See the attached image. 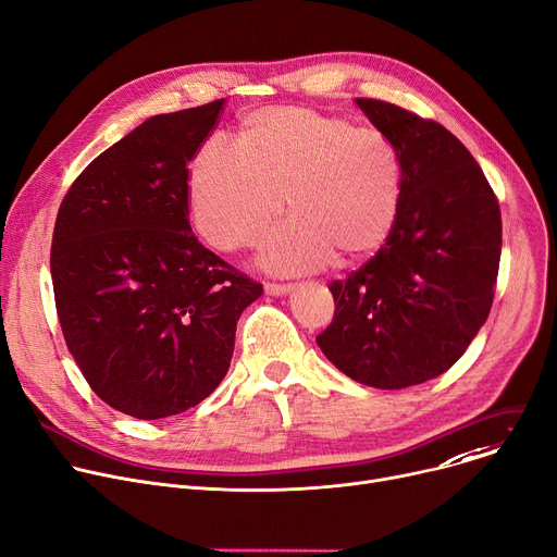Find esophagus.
I'll return each instance as SVG.
<instances>
[{
  "mask_svg": "<svg viewBox=\"0 0 557 557\" xmlns=\"http://www.w3.org/2000/svg\"><path fill=\"white\" fill-rule=\"evenodd\" d=\"M264 290H267L269 295H286V293L293 290V284H275V282H269V284L264 286Z\"/></svg>",
  "mask_w": 557,
  "mask_h": 557,
  "instance_id": "obj_1",
  "label": "esophagus"
}]
</instances>
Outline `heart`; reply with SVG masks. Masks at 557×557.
Segmentation results:
<instances>
[{
  "label": "heart",
  "mask_w": 557,
  "mask_h": 557,
  "mask_svg": "<svg viewBox=\"0 0 557 557\" xmlns=\"http://www.w3.org/2000/svg\"><path fill=\"white\" fill-rule=\"evenodd\" d=\"M199 233L221 250L259 242L286 206L293 219L264 246L275 273H305L372 257L389 239L403 201V161L381 132L309 107L248 114L235 147L208 140L190 161Z\"/></svg>",
  "instance_id": "1"
}]
</instances>
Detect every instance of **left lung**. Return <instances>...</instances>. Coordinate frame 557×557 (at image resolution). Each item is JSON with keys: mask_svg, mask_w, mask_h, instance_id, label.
Masks as SVG:
<instances>
[{"mask_svg": "<svg viewBox=\"0 0 557 557\" xmlns=\"http://www.w3.org/2000/svg\"><path fill=\"white\" fill-rule=\"evenodd\" d=\"M403 161V201L385 246L333 293L315 338L356 383L403 389L436 379L486 322L502 255L497 197L446 127L374 98H356Z\"/></svg>", "mask_w": 557, "mask_h": 557, "instance_id": "obj_1", "label": "left lung"}]
</instances>
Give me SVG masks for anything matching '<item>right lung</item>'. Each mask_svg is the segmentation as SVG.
I'll return each mask as SVG.
<instances>
[{"label":"right lung","mask_w":557,"mask_h":557,"mask_svg":"<svg viewBox=\"0 0 557 557\" xmlns=\"http://www.w3.org/2000/svg\"><path fill=\"white\" fill-rule=\"evenodd\" d=\"M221 107L147 119L83 170L58 210L51 277L66 347L89 387L134 419L210 396L242 311L264 290L190 228L188 163Z\"/></svg>","instance_id":"add662e5"}]
</instances>
